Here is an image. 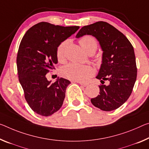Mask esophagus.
Segmentation results:
<instances>
[{
    "label": "esophagus",
    "instance_id": "1",
    "mask_svg": "<svg viewBox=\"0 0 149 149\" xmlns=\"http://www.w3.org/2000/svg\"><path fill=\"white\" fill-rule=\"evenodd\" d=\"M77 83L79 84L80 85H81V86H84V87H86V86H88V85H89L88 84L84 83V82H81V81H77Z\"/></svg>",
    "mask_w": 149,
    "mask_h": 149
}]
</instances>
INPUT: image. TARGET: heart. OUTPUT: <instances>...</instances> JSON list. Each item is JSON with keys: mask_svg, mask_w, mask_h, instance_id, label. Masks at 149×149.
Segmentation results:
<instances>
[{"mask_svg": "<svg viewBox=\"0 0 149 149\" xmlns=\"http://www.w3.org/2000/svg\"><path fill=\"white\" fill-rule=\"evenodd\" d=\"M79 42L87 53L90 51L95 52L97 48V41L95 38L89 35L81 38ZM67 44L68 41H64L58 47L56 55L59 62H63L65 60V51ZM62 73L63 76L68 79L76 81H85L95 74V70L89 65L71 63L63 68Z\"/></svg>", "mask_w": 149, "mask_h": 149, "instance_id": "obj_1", "label": "heart"}]
</instances>
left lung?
Wrapping results in <instances>:
<instances>
[{"label":"left lung","mask_w":149,"mask_h":149,"mask_svg":"<svg viewBox=\"0 0 149 149\" xmlns=\"http://www.w3.org/2000/svg\"><path fill=\"white\" fill-rule=\"evenodd\" d=\"M91 35L103 50L102 63L96 78L101 85L100 95L91 99L95 107L105 111L116 109L128 100L136 81V69L133 47L125 35L112 25L100 21L85 26L76 35L78 38Z\"/></svg>","instance_id":"left-lung-1"}]
</instances>
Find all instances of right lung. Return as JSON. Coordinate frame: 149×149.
<instances>
[{
  "instance_id": "add662e5",
  "label": "right lung",
  "mask_w": 149,
  "mask_h": 149,
  "mask_svg": "<svg viewBox=\"0 0 149 149\" xmlns=\"http://www.w3.org/2000/svg\"><path fill=\"white\" fill-rule=\"evenodd\" d=\"M79 28L42 22L30 28L21 40L16 58L18 79L28 104L37 114L48 117L62 107L70 81L60 77L52 84L46 75L58 63L59 45Z\"/></svg>"
}]
</instances>
